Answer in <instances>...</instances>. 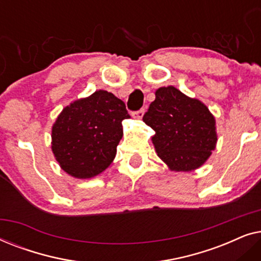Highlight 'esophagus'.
I'll return each instance as SVG.
<instances>
[{
    "label": "esophagus",
    "mask_w": 261,
    "mask_h": 261,
    "mask_svg": "<svg viewBox=\"0 0 261 261\" xmlns=\"http://www.w3.org/2000/svg\"><path fill=\"white\" fill-rule=\"evenodd\" d=\"M144 114H145V109H140L138 110V112L132 113V116H133L134 119H141V117L144 116Z\"/></svg>",
    "instance_id": "1"
}]
</instances>
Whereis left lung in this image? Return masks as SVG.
Wrapping results in <instances>:
<instances>
[{"instance_id": "left-lung-1", "label": "left lung", "mask_w": 261, "mask_h": 261, "mask_svg": "<svg viewBox=\"0 0 261 261\" xmlns=\"http://www.w3.org/2000/svg\"><path fill=\"white\" fill-rule=\"evenodd\" d=\"M142 120L155 132L156 154L174 172L198 169L216 147V121L208 107L172 85L155 91Z\"/></svg>"}]
</instances>
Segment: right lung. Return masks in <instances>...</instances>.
I'll list each match as a JSON object with an SVG mask.
<instances>
[{"mask_svg":"<svg viewBox=\"0 0 261 261\" xmlns=\"http://www.w3.org/2000/svg\"><path fill=\"white\" fill-rule=\"evenodd\" d=\"M129 117L123 101L106 90L71 102L51 133L53 155L62 170L78 179L102 173L115 158L122 121Z\"/></svg>","mask_w":261,"mask_h":261,"instance_id":"1","label":"right lung"}]
</instances>
